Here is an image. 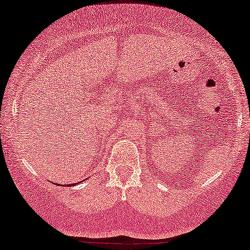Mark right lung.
<instances>
[{
	"instance_id": "1",
	"label": "right lung",
	"mask_w": 250,
	"mask_h": 250,
	"mask_svg": "<svg viewBox=\"0 0 250 250\" xmlns=\"http://www.w3.org/2000/svg\"><path fill=\"white\" fill-rule=\"evenodd\" d=\"M73 186H74V184H73Z\"/></svg>"
}]
</instances>
